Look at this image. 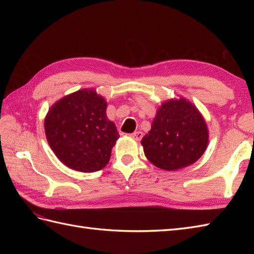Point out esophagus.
I'll use <instances>...</instances> for the list:
<instances>
[{"mask_svg":"<svg viewBox=\"0 0 254 254\" xmlns=\"http://www.w3.org/2000/svg\"><path fill=\"white\" fill-rule=\"evenodd\" d=\"M131 136H132L134 139H136V141H141L142 137H143V133H142L141 131L134 132V133L131 134Z\"/></svg>","mask_w":254,"mask_h":254,"instance_id":"esophagus-1","label":"esophagus"}]
</instances>
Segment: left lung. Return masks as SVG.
Wrapping results in <instances>:
<instances>
[{"instance_id": "obj_1", "label": "left lung", "mask_w": 254, "mask_h": 254, "mask_svg": "<svg viewBox=\"0 0 254 254\" xmlns=\"http://www.w3.org/2000/svg\"><path fill=\"white\" fill-rule=\"evenodd\" d=\"M207 143L208 131L202 115L183 98L164 102L150 131L142 138L147 159L158 168L169 171L195 163Z\"/></svg>"}]
</instances>
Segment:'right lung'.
I'll return each mask as SVG.
<instances>
[{
    "label": "right lung",
    "instance_id": "add662e5",
    "mask_svg": "<svg viewBox=\"0 0 254 254\" xmlns=\"http://www.w3.org/2000/svg\"><path fill=\"white\" fill-rule=\"evenodd\" d=\"M106 109L102 97L93 89H83L59 100L48 112V143L68 168L94 172L108 164L119 133L107 119Z\"/></svg>",
    "mask_w": 254,
    "mask_h": 254
}]
</instances>
